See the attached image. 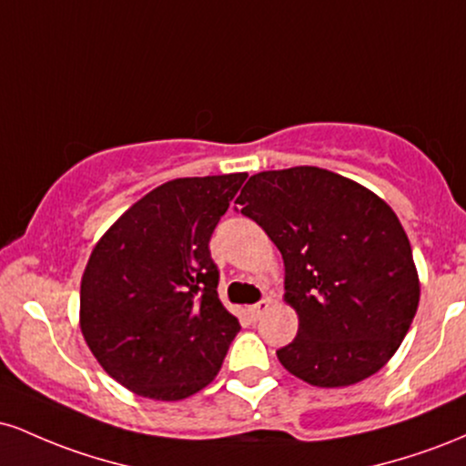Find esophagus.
Masks as SVG:
<instances>
[{
    "label": "esophagus",
    "instance_id": "1",
    "mask_svg": "<svg viewBox=\"0 0 466 466\" xmlns=\"http://www.w3.org/2000/svg\"><path fill=\"white\" fill-rule=\"evenodd\" d=\"M271 307V300L269 298H265V300H260L258 304H251V307H248V313H249V318H254V319H258L260 315H263L267 309Z\"/></svg>",
    "mask_w": 466,
    "mask_h": 466
}]
</instances>
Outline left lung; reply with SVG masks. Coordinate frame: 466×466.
<instances>
[{
  "instance_id": "1",
  "label": "left lung",
  "mask_w": 466,
  "mask_h": 466,
  "mask_svg": "<svg viewBox=\"0 0 466 466\" xmlns=\"http://www.w3.org/2000/svg\"><path fill=\"white\" fill-rule=\"evenodd\" d=\"M237 203L285 260V302L300 324L296 339L276 350L282 366L318 388L352 386L381 370L420 298L392 208L318 166L251 175Z\"/></svg>"
}]
</instances>
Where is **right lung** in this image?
I'll return each instance as SVG.
<instances>
[{
    "label": "right lung",
    "mask_w": 466,
    "mask_h": 466,
    "mask_svg": "<svg viewBox=\"0 0 466 466\" xmlns=\"http://www.w3.org/2000/svg\"><path fill=\"white\" fill-rule=\"evenodd\" d=\"M248 175L166 181L96 243L80 280V330L137 397L179 400L217 377L238 319L218 300L212 232Z\"/></svg>",
    "instance_id": "right-lung-1"
}]
</instances>
